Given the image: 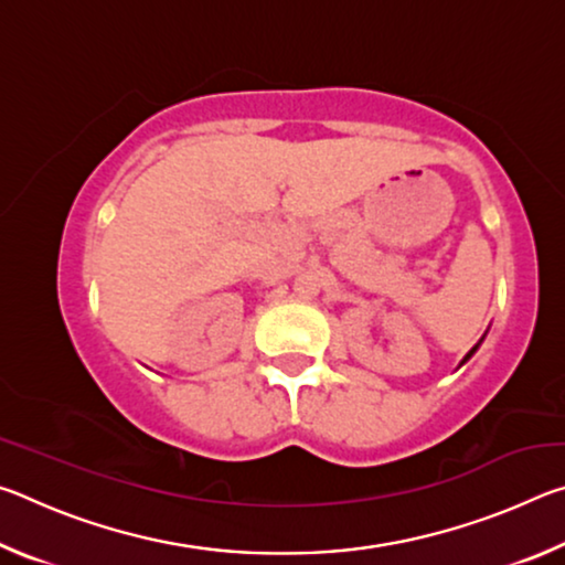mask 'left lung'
Wrapping results in <instances>:
<instances>
[{
	"mask_svg": "<svg viewBox=\"0 0 565 565\" xmlns=\"http://www.w3.org/2000/svg\"><path fill=\"white\" fill-rule=\"evenodd\" d=\"M476 349H478V347H473V349H471V353H468V356H466V359H471V356H473V351H476ZM466 359H463V361H466Z\"/></svg>",
	"mask_w": 565,
	"mask_h": 565,
	"instance_id": "8db88e82",
	"label": "left lung"
}]
</instances>
